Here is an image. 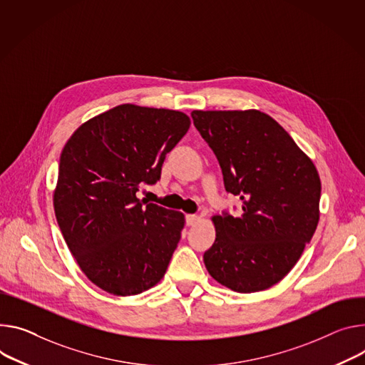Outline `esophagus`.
Wrapping results in <instances>:
<instances>
[{"instance_id":"obj_1","label":"esophagus","mask_w":365,"mask_h":365,"mask_svg":"<svg viewBox=\"0 0 365 365\" xmlns=\"http://www.w3.org/2000/svg\"><path fill=\"white\" fill-rule=\"evenodd\" d=\"M197 221H200V217H197V215H195V214L186 215V224L187 225H195Z\"/></svg>"}]
</instances>
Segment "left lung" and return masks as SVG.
I'll use <instances>...</instances> for the list:
<instances>
[{"label":"left lung","mask_w":365,"mask_h":365,"mask_svg":"<svg viewBox=\"0 0 365 365\" xmlns=\"http://www.w3.org/2000/svg\"><path fill=\"white\" fill-rule=\"evenodd\" d=\"M192 118L220 161L227 192L243 202L239 217H211L215 242L204 255L207 271L236 292L268 289L288 275L317 228L316 165L260 110H193Z\"/></svg>","instance_id":"1"}]
</instances>
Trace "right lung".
I'll list each match as a JSON object with an SVG mask.
<instances>
[{"instance_id": "right-lung-1", "label": "right lung", "mask_w": 365, "mask_h": 365, "mask_svg": "<svg viewBox=\"0 0 365 365\" xmlns=\"http://www.w3.org/2000/svg\"><path fill=\"white\" fill-rule=\"evenodd\" d=\"M189 126L183 112L126 103L81 123L62 148L55 217L83 274L109 294H141L168 271L185 215L137 192L160 179Z\"/></svg>"}]
</instances>
